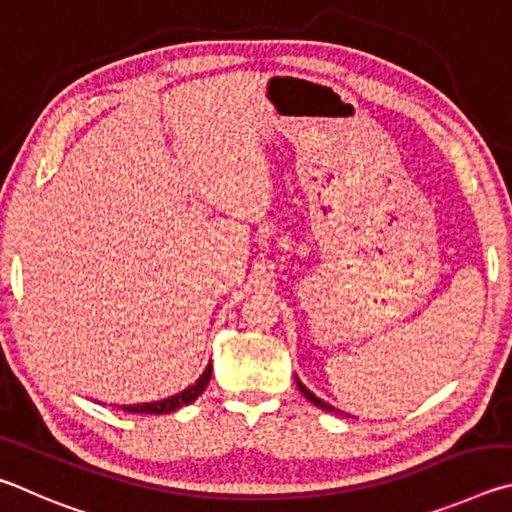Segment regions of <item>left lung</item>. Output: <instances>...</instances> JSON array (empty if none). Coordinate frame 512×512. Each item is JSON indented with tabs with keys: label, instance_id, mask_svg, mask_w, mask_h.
Returning a JSON list of instances; mask_svg holds the SVG:
<instances>
[{
	"label": "left lung",
	"instance_id": "1",
	"mask_svg": "<svg viewBox=\"0 0 512 512\" xmlns=\"http://www.w3.org/2000/svg\"><path fill=\"white\" fill-rule=\"evenodd\" d=\"M297 384H299V389H301V393H303V396H306L310 402H312V405H317V407H321V409H326V411H337L333 405H328V402L326 400H321V398H317L315 396V393H312L310 389H306V387H303V384H301V380L297 378Z\"/></svg>",
	"mask_w": 512,
	"mask_h": 512
}]
</instances>
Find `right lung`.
<instances>
[{
  "instance_id": "right-lung-1",
  "label": "right lung",
  "mask_w": 512,
  "mask_h": 512,
  "mask_svg": "<svg viewBox=\"0 0 512 512\" xmlns=\"http://www.w3.org/2000/svg\"><path fill=\"white\" fill-rule=\"evenodd\" d=\"M211 373H213V366L209 364L206 366V371L200 375V380H197L193 387L177 393V396H170L159 402H143V405H125L123 411H130V414H170V411H177L179 407L191 405V402L197 400V396L206 389V384L211 380Z\"/></svg>"
}]
</instances>
